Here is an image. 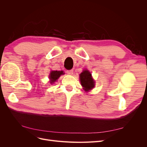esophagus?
Listing matches in <instances>:
<instances>
[{
    "label": "esophagus",
    "mask_w": 147,
    "mask_h": 147,
    "mask_svg": "<svg viewBox=\"0 0 147 147\" xmlns=\"http://www.w3.org/2000/svg\"><path fill=\"white\" fill-rule=\"evenodd\" d=\"M67 73L69 75H73L74 74V70H67Z\"/></svg>",
    "instance_id": "1"
}]
</instances>
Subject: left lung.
I'll return each mask as SVG.
<instances>
[{"label": "left lung", "instance_id": "1", "mask_svg": "<svg viewBox=\"0 0 147 147\" xmlns=\"http://www.w3.org/2000/svg\"><path fill=\"white\" fill-rule=\"evenodd\" d=\"M80 80L82 86L86 91H88L94 87V81L92 78L91 74L88 70L83 71L80 75Z\"/></svg>", "mask_w": 147, "mask_h": 147}]
</instances>
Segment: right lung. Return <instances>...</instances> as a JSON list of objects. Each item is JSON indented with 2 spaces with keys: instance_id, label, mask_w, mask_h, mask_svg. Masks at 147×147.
<instances>
[{
  "instance_id": "right-lung-1",
  "label": "right lung",
  "mask_w": 147,
  "mask_h": 147,
  "mask_svg": "<svg viewBox=\"0 0 147 147\" xmlns=\"http://www.w3.org/2000/svg\"><path fill=\"white\" fill-rule=\"evenodd\" d=\"M64 74L63 73V71H51L50 75H49V78L50 79V83H53L56 82L58 78L61 76V75Z\"/></svg>"
}]
</instances>
